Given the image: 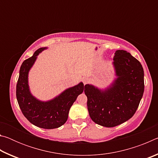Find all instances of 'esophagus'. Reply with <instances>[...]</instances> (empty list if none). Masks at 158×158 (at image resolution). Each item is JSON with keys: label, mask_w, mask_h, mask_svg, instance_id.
Here are the masks:
<instances>
[{"label": "esophagus", "mask_w": 158, "mask_h": 158, "mask_svg": "<svg viewBox=\"0 0 158 158\" xmlns=\"http://www.w3.org/2000/svg\"><path fill=\"white\" fill-rule=\"evenodd\" d=\"M89 79L86 77H85L82 79V81H83V83H84V84H86L87 83L89 82Z\"/></svg>", "instance_id": "1"}]
</instances>
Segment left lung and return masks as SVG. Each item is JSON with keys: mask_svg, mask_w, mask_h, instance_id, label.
<instances>
[{"mask_svg": "<svg viewBox=\"0 0 158 158\" xmlns=\"http://www.w3.org/2000/svg\"><path fill=\"white\" fill-rule=\"evenodd\" d=\"M116 78L105 89L85 84L90 118L103 127H112L127 121L137 111L144 90V73L139 61L124 50L114 53Z\"/></svg>", "mask_w": 158, "mask_h": 158, "instance_id": "8db88e82", "label": "left lung"}]
</instances>
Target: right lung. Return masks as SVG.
<instances>
[{
    "label": "right lung",
    "mask_w": 158,
    "mask_h": 158,
    "mask_svg": "<svg viewBox=\"0 0 158 158\" xmlns=\"http://www.w3.org/2000/svg\"><path fill=\"white\" fill-rule=\"evenodd\" d=\"M46 49L47 47L40 48L33 56L23 62L19 70L16 95L21 110L29 122L44 129H54L67 121L69 109L78 95L84 91V85L80 82L48 101H41L34 97L29 89L28 73L39 53Z\"/></svg>",
    "instance_id": "add662e5"
}]
</instances>
